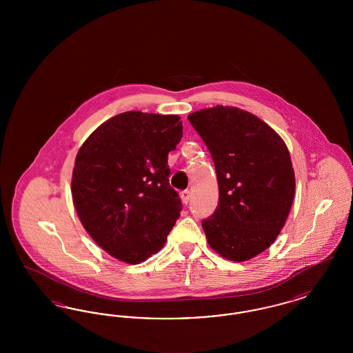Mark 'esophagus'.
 <instances>
[{
	"label": "esophagus",
	"instance_id": "34e87169",
	"mask_svg": "<svg viewBox=\"0 0 353 353\" xmlns=\"http://www.w3.org/2000/svg\"><path fill=\"white\" fill-rule=\"evenodd\" d=\"M190 199H192V193L189 190H184L181 193V200H183L184 203H188V202L190 201Z\"/></svg>",
	"mask_w": 353,
	"mask_h": 353
}]
</instances>
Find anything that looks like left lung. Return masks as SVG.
<instances>
[{
	"instance_id": "8db88e82",
	"label": "left lung",
	"mask_w": 353,
	"mask_h": 353,
	"mask_svg": "<svg viewBox=\"0 0 353 353\" xmlns=\"http://www.w3.org/2000/svg\"><path fill=\"white\" fill-rule=\"evenodd\" d=\"M214 161L219 200L202 221L210 248L245 262L270 248L285 226L295 174L282 137L236 107L216 105L188 117Z\"/></svg>"
}]
</instances>
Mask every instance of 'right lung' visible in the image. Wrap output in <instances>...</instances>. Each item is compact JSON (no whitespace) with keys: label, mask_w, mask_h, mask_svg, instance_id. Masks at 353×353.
<instances>
[{"label":"right lung","mask_w":353,"mask_h":353,"mask_svg":"<svg viewBox=\"0 0 353 353\" xmlns=\"http://www.w3.org/2000/svg\"><path fill=\"white\" fill-rule=\"evenodd\" d=\"M181 137L177 115L128 111L104 121L77 154L71 193L78 217L121 262L137 265L161 250L180 217L168 153Z\"/></svg>","instance_id":"add662e5"}]
</instances>
